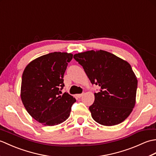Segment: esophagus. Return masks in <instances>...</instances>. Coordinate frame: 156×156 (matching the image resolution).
<instances>
[{"label":"esophagus","instance_id":"34e87169","mask_svg":"<svg viewBox=\"0 0 156 156\" xmlns=\"http://www.w3.org/2000/svg\"><path fill=\"white\" fill-rule=\"evenodd\" d=\"M83 93H82V94H77V95H76V96H77V97L78 98H81L82 97V96H83Z\"/></svg>","mask_w":156,"mask_h":156}]
</instances>
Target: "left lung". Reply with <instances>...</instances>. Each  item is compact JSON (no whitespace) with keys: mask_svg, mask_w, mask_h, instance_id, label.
<instances>
[{"mask_svg":"<svg viewBox=\"0 0 156 156\" xmlns=\"http://www.w3.org/2000/svg\"><path fill=\"white\" fill-rule=\"evenodd\" d=\"M74 58L83 67L91 83L101 87L89 107L92 119L105 126L124 121L136 102L137 79L131 65L101 49L78 53Z\"/></svg>","mask_w":156,"mask_h":156,"instance_id":"left-lung-1","label":"left lung"}]
</instances>
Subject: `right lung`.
<instances>
[{
	"label": "right lung",
	"instance_id": "add662e5",
	"mask_svg": "<svg viewBox=\"0 0 156 156\" xmlns=\"http://www.w3.org/2000/svg\"><path fill=\"white\" fill-rule=\"evenodd\" d=\"M72 58L71 53H49L29 62L23 71L22 102L28 113L42 125H57L69 117L76 99L66 92L59 94L64 86V74Z\"/></svg>",
	"mask_w": 156,
	"mask_h": 156
}]
</instances>
